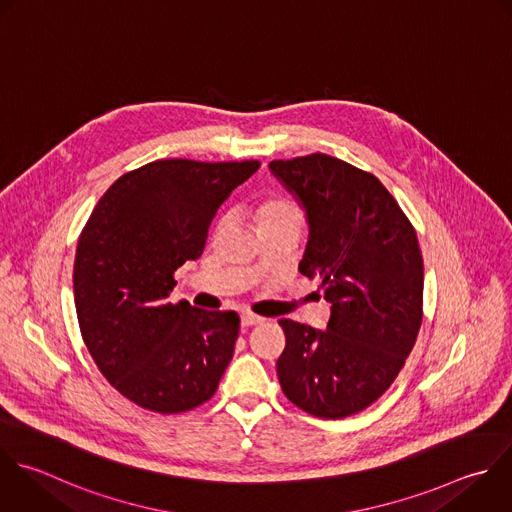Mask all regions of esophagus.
I'll use <instances>...</instances> for the list:
<instances>
[{"instance_id": "obj_1", "label": "esophagus", "mask_w": 512, "mask_h": 512, "mask_svg": "<svg viewBox=\"0 0 512 512\" xmlns=\"http://www.w3.org/2000/svg\"><path fill=\"white\" fill-rule=\"evenodd\" d=\"M240 322H242V326H256V324L264 322V318H260V316H256V314H250V312H242Z\"/></svg>"}]
</instances>
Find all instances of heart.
<instances>
[{"mask_svg":"<svg viewBox=\"0 0 512 512\" xmlns=\"http://www.w3.org/2000/svg\"><path fill=\"white\" fill-rule=\"evenodd\" d=\"M254 218L258 228L282 224V222H302V212L292 198L286 194H270L266 196L254 210Z\"/></svg>","mask_w":512,"mask_h":512,"instance_id":"heart-1","label":"heart"}]
</instances>
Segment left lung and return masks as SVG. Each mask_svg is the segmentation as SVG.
Listing matches in <instances>:
<instances>
[{"label":"left lung","instance_id":"left-lung-1","mask_svg":"<svg viewBox=\"0 0 512 512\" xmlns=\"http://www.w3.org/2000/svg\"><path fill=\"white\" fill-rule=\"evenodd\" d=\"M268 168L306 212L298 270L318 276L330 302L326 330L280 320L278 380L308 414L344 418L384 394L416 342L424 286L416 232L378 178L338 158L312 154Z\"/></svg>","mask_w":512,"mask_h":512}]
</instances>
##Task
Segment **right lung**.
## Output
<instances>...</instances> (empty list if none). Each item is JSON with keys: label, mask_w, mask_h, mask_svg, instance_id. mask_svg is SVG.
Listing matches in <instances>:
<instances>
[{"label": "right lung", "mask_w": 512, "mask_h": 512, "mask_svg": "<svg viewBox=\"0 0 512 512\" xmlns=\"http://www.w3.org/2000/svg\"><path fill=\"white\" fill-rule=\"evenodd\" d=\"M260 162L158 160L118 178L76 250L84 342L108 382L142 408L176 414L210 400L232 360L236 312L168 302L174 272L202 256L224 200Z\"/></svg>", "instance_id": "1"}]
</instances>
